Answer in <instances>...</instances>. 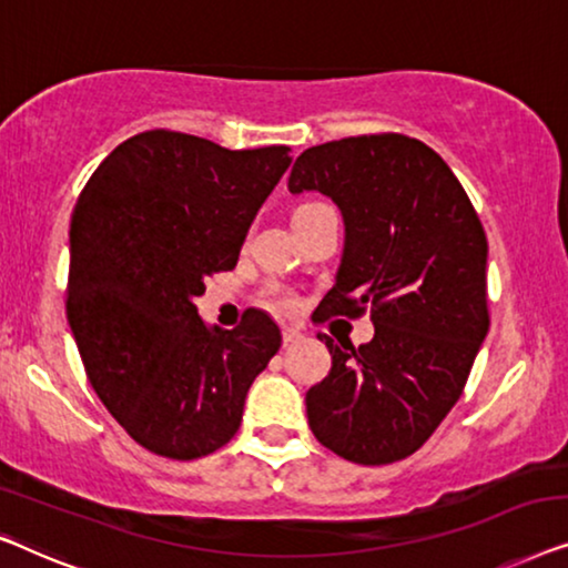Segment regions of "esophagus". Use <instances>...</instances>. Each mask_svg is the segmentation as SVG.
I'll list each match as a JSON object with an SVG mask.
<instances>
[{
  "instance_id": "esophagus-1",
  "label": "esophagus",
  "mask_w": 568,
  "mask_h": 568,
  "mask_svg": "<svg viewBox=\"0 0 568 568\" xmlns=\"http://www.w3.org/2000/svg\"><path fill=\"white\" fill-rule=\"evenodd\" d=\"M301 339V332L293 329V326H283V342L285 345H291V342H298Z\"/></svg>"
}]
</instances>
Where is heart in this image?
<instances>
[{
  "instance_id": "heart-1",
  "label": "heart",
  "mask_w": 568,
  "mask_h": 568,
  "mask_svg": "<svg viewBox=\"0 0 568 568\" xmlns=\"http://www.w3.org/2000/svg\"><path fill=\"white\" fill-rule=\"evenodd\" d=\"M316 207H322V203H303V205L295 207V215H306V213H311V211H316ZM295 215H293V219H295ZM267 301L273 303V306L285 308V311L295 308V298H293V295L281 291V287H277V285L267 287Z\"/></svg>"
}]
</instances>
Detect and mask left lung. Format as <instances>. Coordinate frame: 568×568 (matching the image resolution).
<instances>
[{
	"mask_svg": "<svg viewBox=\"0 0 568 568\" xmlns=\"http://www.w3.org/2000/svg\"><path fill=\"white\" fill-rule=\"evenodd\" d=\"M287 190H318L345 219L337 283L318 324L365 311L375 324L361 347L318 334L332 371L306 394L311 433L361 466L402 460L458 402L489 332V246L476 207L443 156L402 133L311 146Z\"/></svg>",
	"mask_w": 568,
	"mask_h": 568,
	"instance_id": "left-lung-1",
	"label": "left lung"
}]
</instances>
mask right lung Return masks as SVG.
Listing matches in <instances>:
<instances>
[{
	"mask_svg": "<svg viewBox=\"0 0 568 568\" xmlns=\"http://www.w3.org/2000/svg\"><path fill=\"white\" fill-rule=\"evenodd\" d=\"M287 154L156 128L123 141L79 193L69 326L94 394L151 453L195 460L226 445L252 381L281 349L262 311L246 308L236 329H207L193 301L207 277L236 267Z\"/></svg>",
	"mask_w": 568,
	"mask_h": 568,
	"instance_id": "right-lung-1",
	"label": "right lung"
}]
</instances>
